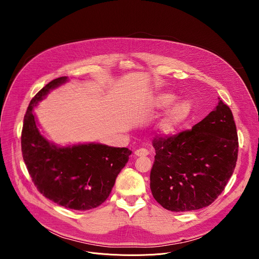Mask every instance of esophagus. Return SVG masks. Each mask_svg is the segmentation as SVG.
Returning a JSON list of instances; mask_svg holds the SVG:
<instances>
[{
    "label": "esophagus",
    "mask_w": 259,
    "mask_h": 259,
    "mask_svg": "<svg viewBox=\"0 0 259 259\" xmlns=\"http://www.w3.org/2000/svg\"><path fill=\"white\" fill-rule=\"evenodd\" d=\"M135 156L137 157H146L147 155H149V151L145 150V149H138L135 151Z\"/></svg>",
    "instance_id": "obj_1"
}]
</instances>
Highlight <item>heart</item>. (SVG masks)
Here are the masks:
<instances>
[{"label": "heart", "instance_id": "heart-1", "mask_svg": "<svg viewBox=\"0 0 259 259\" xmlns=\"http://www.w3.org/2000/svg\"><path fill=\"white\" fill-rule=\"evenodd\" d=\"M174 100V96L171 94H160L155 98V105L159 108L166 107ZM190 104L187 102H179L171 106L164 117L157 124L156 129L162 135L172 133L178 125L186 119L190 114Z\"/></svg>", "mask_w": 259, "mask_h": 259}]
</instances>
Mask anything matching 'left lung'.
Instances as JSON below:
<instances>
[{
	"label": "left lung",
	"mask_w": 259,
	"mask_h": 259,
	"mask_svg": "<svg viewBox=\"0 0 259 259\" xmlns=\"http://www.w3.org/2000/svg\"><path fill=\"white\" fill-rule=\"evenodd\" d=\"M153 146L150 179L155 200L174 212L207 207L224 192L236 167L239 142L232 110L219 100L191 130L159 135Z\"/></svg>",
	"instance_id": "8db88e82"
}]
</instances>
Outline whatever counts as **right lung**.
I'll use <instances>...</instances> for the list:
<instances>
[{"label": "right lung", "mask_w": 259, "mask_h": 259, "mask_svg": "<svg viewBox=\"0 0 259 259\" xmlns=\"http://www.w3.org/2000/svg\"><path fill=\"white\" fill-rule=\"evenodd\" d=\"M66 81V77L51 81L30 100L23 120L21 152L33 184L44 197L68 209L89 210L108 198L132 152L100 143L59 147L40 133L33 106Z\"/></svg>", "instance_id": "add662e5"}]
</instances>
